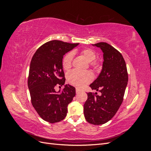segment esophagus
I'll return each mask as SVG.
<instances>
[{
	"label": "esophagus",
	"instance_id": "esophagus-1",
	"mask_svg": "<svg viewBox=\"0 0 151 151\" xmlns=\"http://www.w3.org/2000/svg\"><path fill=\"white\" fill-rule=\"evenodd\" d=\"M76 93H79V92H81V90L79 89H78V88H76Z\"/></svg>",
	"mask_w": 151,
	"mask_h": 151
}]
</instances>
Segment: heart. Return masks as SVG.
I'll return each instance as SVG.
<instances>
[{
  "mask_svg": "<svg viewBox=\"0 0 151 151\" xmlns=\"http://www.w3.org/2000/svg\"><path fill=\"white\" fill-rule=\"evenodd\" d=\"M81 55L87 60L91 62V66H96L97 61L96 59V53L93 50L89 48L84 49L81 51ZM74 54L72 52L67 53L62 60V66L65 70H69L72 67V59ZM93 79V75L89 71L81 72L76 70L70 71L67 74V81L70 84L79 88H83L86 84H89Z\"/></svg>",
  "mask_w": 151,
  "mask_h": 151,
  "instance_id": "obj_1",
  "label": "heart"
}]
</instances>
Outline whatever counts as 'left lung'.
Wrapping results in <instances>:
<instances>
[{
    "mask_svg": "<svg viewBox=\"0 0 151 151\" xmlns=\"http://www.w3.org/2000/svg\"><path fill=\"white\" fill-rule=\"evenodd\" d=\"M93 45L101 49L104 61L101 73L90 87L99 91L101 95L88 93L84 114L87 122L98 125L110 120L121 106L128 83V72L124 58L116 49L104 42Z\"/></svg>",
    "mask_w": 151,
    "mask_h": 151,
    "instance_id": "obj_1",
    "label": "left lung"
}]
</instances>
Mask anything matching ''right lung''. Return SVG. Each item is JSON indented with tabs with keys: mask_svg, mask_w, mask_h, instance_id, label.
Wrapping results in <instances>:
<instances>
[{
	"mask_svg": "<svg viewBox=\"0 0 151 151\" xmlns=\"http://www.w3.org/2000/svg\"><path fill=\"white\" fill-rule=\"evenodd\" d=\"M79 43L52 40L42 45L32 57L28 79L31 104L45 121L53 123L62 121L67 106L76 95V89L65 85L60 93L55 87L65 84L62 59L64 55Z\"/></svg>",
	"mask_w": 151,
	"mask_h": 151,
	"instance_id": "add662e5",
	"label": "right lung"
}]
</instances>
